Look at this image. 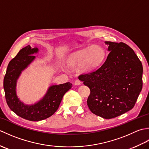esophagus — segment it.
Returning a JSON list of instances; mask_svg holds the SVG:
<instances>
[{
  "label": "esophagus",
  "instance_id": "1",
  "mask_svg": "<svg viewBox=\"0 0 149 149\" xmlns=\"http://www.w3.org/2000/svg\"><path fill=\"white\" fill-rule=\"evenodd\" d=\"M81 84V82L79 79L75 80V82H74V84L76 85V86H78V85H80Z\"/></svg>",
  "mask_w": 149,
  "mask_h": 149
}]
</instances>
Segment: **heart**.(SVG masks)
Masks as SVG:
<instances>
[{
  "label": "heart",
  "mask_w": 149,
  "mask_h": 149,
  "mask_svg": "<svg viewBox=\"0 0 149 149\" xmlns=\"http://www.w3.org/2000/svg\"><path fill=\"white\" fill-rule=\"evenodd\" d=\"M105 55V50L102 47L93 45L73 53L68 58L67 64L72 69L81 68L85 72H91L102 64Z\"/></svg>",
  "instance_id": "b5f03b06"
}]
</instances>
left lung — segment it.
I'll list each match as a JSON object with an SVG mask.
<instances>
[{
    "mask_svg": "<svg viewBox=\"0 0 149 149\" xmlns=\"http://www.w3.org/2000/svg\"><path fill=\"white\" fill-rule=\"evenodd\" d=\"M110 52L95 70L79 76L89 87L88 107L95 115L115 118L132 109L142 89L143 66L125 43L105 42Z\"/></svg>",
    "mask_w": 149,
    "mask_h": 149,
    "instance_id": "1",
    "label": "left lung"
}]
</instances>
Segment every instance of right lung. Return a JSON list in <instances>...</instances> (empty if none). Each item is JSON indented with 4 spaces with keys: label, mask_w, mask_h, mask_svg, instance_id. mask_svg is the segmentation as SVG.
<instances>
[{
    "label": "right lung",
    "mask_w": 149,
    "mask_h": 149,
    "mask_svg": "<svg viewBox=\"0 0 149 149\" xmlns=\"http://www.w3.org/2000/svg\"><path fill=\"white\" fill-rule=\"evenodd\" d=\"M38 51L37 47L31 48L30 45L21 49L9 63L4 78L5 97L9 107L18 116L30 121H40L52 116L58 109L63 95L72 86L70 83L52 85L42 99L31 105L18 99L16 90L18 79L35 59L33 54Z\"/></svg>",
    "instance_id": "obj_1"
}]
</instances>
